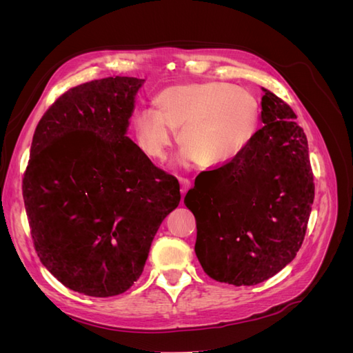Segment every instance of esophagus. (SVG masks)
Segmentation results:
<instances>
[{
  "instance_id": "1",
  "label": "esophagus",
  "mask_w": 353,
  "mask_h": 353,
  "mask_svg": "<svg viewBox=\"0 0 353 353\" xmlns=\"http://www.w3.org/2000/svg\"><path fill=\"white\" fill-rule=\"evenodd\" d=\"M179 184H181V194H185L187 191H188V188H190V185H191V183H190V179H187V178H179Z\"/></svg>"
}]
</instances>
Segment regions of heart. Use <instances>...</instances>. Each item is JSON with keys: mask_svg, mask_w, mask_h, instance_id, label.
<instances>
[{"mask_svg": "<svg viewBox=\"0 0 353 353\" xmlns=\"http://www.w3.org/2000/svg\"><path fill=\"white\" fill-rule=\"evenodd\" d=\"M156 112L145 109L134 119L135 141L144 156L163 162L174 144L187 163L225 166L237 160L258 131L259 103L243 87L223 82L178 83L154 97Z\"/></svg>", "mask_w": 353, "mask_h": 353, "instance_id": "obj_1", "label": "heart"}]
</instances>
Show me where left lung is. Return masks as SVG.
<instances>
[{
    "label": "left lung",
    "instance_id": "1",
    "mask_svg": "<svg viewBox=\"0 0 353 353\" xmlns=\"http://www.w3.org/2000/svg\"><path fill=\"white\" fill-rule=\"evenodd\" d=\"M250 145L196 178L184 203L197 225L196 254L210 279L254 285L290 263L305 239L315 184L307 140L293 109L263 88Z\"/></svg>",
    "mask_w": 353,
    "mask_h": 353
}]
</instances>
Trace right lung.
<instances>
[{
    "instance_id": "right-lung-1",
    "label": "right lung",
    "mask_w": 353,
    "mask_h": 353,
    "mask_svg": "<svg viewBox=\"0 0 353 353\" xmlns=\"http://www.w3.org/2000/svg\"><path fill=\"white\" fill-rule=\"evenodd\" d=\"M144 79L110 77L70 88L41 117L23 200L42 265L70 290L126 292L144 270L179 183L126 134Z\"/></svg>"
}]
</instances>
